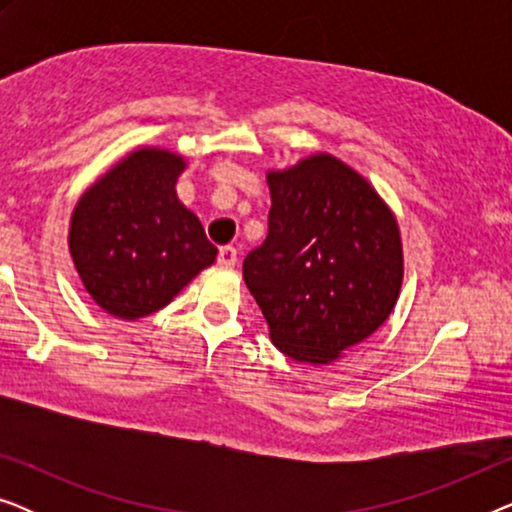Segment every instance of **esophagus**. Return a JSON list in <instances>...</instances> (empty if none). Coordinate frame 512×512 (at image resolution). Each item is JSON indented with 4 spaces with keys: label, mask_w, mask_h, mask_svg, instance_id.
Here are the masks:
<instances>
[{
    "label": "esophagus",
    "mask_w": 512,
    "mask_h": 512,
    "mask_svg": "<svg viewBox=\"0 0 512 512\" xmlns=\"http://www.w3.org/2000/svg\"><path fill=\"white\" fill-rule=\"evenodd\" d=\"M219 265H221V268H235V265H237V249L235 247H221L219 249Z\"/></svg>",
    "instance_id": "esophagus-1"
}]
</instances>
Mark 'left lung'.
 Segmentation results:
<instances>
[{
  "label": "left lung",
  "instance_id": "left-lung-1",
  "mask_svg": "<svg viewBox=\"0 0 512 512\" xmlns=\"http://www.w3.org/2000/svg\"><path fill=\"white\" fill-rule=\"evenodd\" d=\"M268 237L242 272L279 352L328 366L370 338L403 284V242L382 195L331 153L268 170Z\"/></svg>",
  "mask_w": 512,
  "mask_h": 512
}]
</instances>
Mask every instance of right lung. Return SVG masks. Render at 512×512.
Returning a JSON list of instances; mask_svg holds the SVG:
<instances>
[{
  "label": "right lung",
  "instance_id": "obj_1",
  "mask_svg": "<svg viewBox=\"0 0 512 512\" xmlns=\"http://www.w3.org/2000/svg\"><path fill=\"white\" fill-rule=\"evenodd\" d=\"M186 158L139 146L76 202L69 254L88 296L116 319L137 321L170 305L216 261L198 216L177 195Z\"/></svg>",
  "mask_w": 512,
  "mask_h": 512
}]
</instances>
